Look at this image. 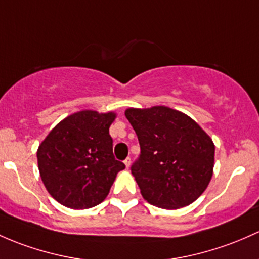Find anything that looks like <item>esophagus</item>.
<instances>
[{
	"instance_id": "obj_1",
	"label": "esophagus",
	"mask_w": 259,
	"mask_h": 259,
	"mask_svg": "<svg viewBox=\"0 0 259 259\" xmlns=\"http://www.w3.org/2000/svg\"><path fill=\"white\" fill-rule=\"evenodd\" d=\"M124 164L126 166V168H129L130 164H132V159H130V157H126V159L124 160Z\"/></svg>"
}]
</instances>
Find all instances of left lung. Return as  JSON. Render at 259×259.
<instances>
[{
  "label": "left lung",
  "mask_w": 259,
  "mask_h": 259,
  "mask_svg": "<svg viewBox=\"0 0 259 259\" xmlns=\"http://www.w3.org/2000/svg\"><path fill=\"white\" fill-rule=\"evenodd\" d=\"M125 116L140 144L132 174L143 197L166 209L189 206L211 181L214 145L200 125L167 107L129 108Z\"/></svg>",
  "instance_id": "1"
}]
</instances>
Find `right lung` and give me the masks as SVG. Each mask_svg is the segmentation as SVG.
Here are the masks:
<instances>
[{"label":"right lung","mask_w":259,"mask_h":259,"mask_svg":"<svg viewBox=\"0 0 259 259\" xmlns=\"http://www.w3.org/2000/svg\"><path fill=\"white\" fill-rule=\"evenodd\" d=\"M116 114L81 110L51 130L37 150L46 189L61 205L91 208L105 200L125 165L113 155L109 127Z\"/></svg>","instance_id":"obj_1"}]
</instances>
